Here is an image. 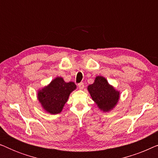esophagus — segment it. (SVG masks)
Here are the masks:
<instances>
[{
    "mask_svg": "<svg viewBox=\"0 0 158 158\" xmlns=\"http://www.w3.org/2000/svg\"><path fill=\"white\" fill-rule=\"evenodd\" d=\"M77 86H78V88H80V89H83V88H84V83H80L77 84Z\"/></svg>",
    "mask_w": 158,
    "mask_h": 158,
    "instance_id": "1",
    "label": "esophagus"
}]
</instances>
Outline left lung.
<instances>
[{
    "label": "left lung",
    "mask_w": 158,
    "mask_h": 158,
    "mask_svg": "<svg viewBox=\"0 0 158 158\" xmlns=\"http://www.w3.org/2000/svg\"><path fill=\"white\" fill-rule=\"evenodd\" d=\"M88 90L93 100L103 111L113 109L119 98V93L108 83L106 78L101 76L96 77L94 83L88 86Z\"/></svg>",
    "instance_id": "1"
}]
</instances>
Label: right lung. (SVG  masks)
<instances>
[{
    "label": "right lung",
    "mask_w": 158,
    "mask_h": 158,
    "mask_svg": "<svg viewBox=\"0 0 158 158\" xmlns=\"http://www.w3.org/2000/svg\"><path fill=\"white\" fill-rule=\"evenodd\" d=\"M76 88L73 82L65 83L62 77H56L50 84L40 90L38 99L47 112L57 114L62 111L70 94Z\"/></svg>",
    "instance_id": "1"
}]
</instances>
